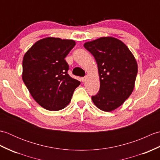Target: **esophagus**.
Instances as JSON below:
<instances>
[{
	"label": "esophagus",
	"mask_w": 160,
	"mask_h": 160,
	"mask_svg": "<svg viewBox=\"0 0 160 160\" xmlns=\"http://www.w3.org/2000/svg\"><path fill=\"white\" fill-rule=\"evenodd\" d=\"M81 80H82V82H85L86 80H87V77H83L81 78Z\"/></svg>",
	"instance_id": "esophagus-1"
}]
</instances>
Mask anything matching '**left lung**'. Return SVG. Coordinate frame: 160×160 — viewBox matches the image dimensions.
Wrapping results in <instances>:
<instances>
[{
    "label": "left lung",
    "mask_w": 160,
    "mask_h": 160,
    "mask_svg": "<svg viewBox=\"0 0 160 160\" xmlns=\"http://www.w3.org/2000/svg\"><path fill=\"white\" fill-rule=\"evenodd\" d=\"M98 64L100 88L92 101L100 110L120 107L134 89L138 64L125 44L113 37H101L84 44Z\"/></svg>",
    "instance_id": "8db88e82"
}]
</instances>
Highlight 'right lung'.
<instances>
[{"label":"right lung","instance_id":"obj_1","mask_svg":"<svg viewBox=\"0 0 160 160\" xmlns=\"http://www.w3.org/2000/svg\"><path fill=\"white\" fill-rule=\"evenodd\" d=\"M76 45L73 40L47 37L25 54L22 78L33 99L49 111L65 108L80 82L67 73L65 57Z\"/></svg>","mask_w":160,"mask_h":160}]
</instances>
